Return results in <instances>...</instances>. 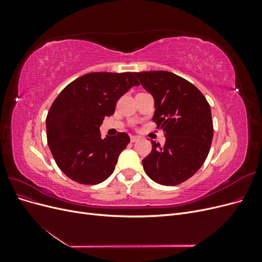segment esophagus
<instances>
[{"label": "esophagus", "mask_w": 262, "mask_h": 262, "mask_svg": "<svg viewBox=\"0 0 262 262\" xmlns=\"http://www.w3.org/2000/svg\"><path fill=\"white\" fill-rule=\"evenodd\" d=\"M130 140H131V142H133V143H134V142H137V141H139V140H140V138H139V137H132V136H131Z\"/></svg>", "instance_id": "34e87169"}]
</instances>
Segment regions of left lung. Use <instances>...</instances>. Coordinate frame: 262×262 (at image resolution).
<instances>
[{"label":"left lung","instance_id":"8db88e82","mask_svg":"<svg viewBox=\"0 0 262 262\" xmlns=\"http://www.w3.org/2000/svg\"><path fill=\"white\" fill-rule=\"evenodd\" d=\"M154 98L153 121L164 131L165 145L152 140L143 161L146 175L163 186H176L200 169L213 139L208 100L196 87L167 71L134 73Z\"/></svg>","mask_w":262,"mask_h":262}]
</instances>
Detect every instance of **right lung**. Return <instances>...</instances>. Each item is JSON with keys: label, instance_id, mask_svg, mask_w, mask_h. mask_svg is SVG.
Returning <instances> with one entry per match:
<instances>
[{"label": "right lung", "instance_id": "1", "mask_svg": "<svg viewBox=\"0 0 262 262\" xmlns=\"http://www.w3.org/2000/svg\"><path fill=\"white\" fill-rule=\"evenodd\" d=\"M140 83L133 73L94 72L70 83L46 119L47 140L58 167L78 184L97 185L115 170L130 143L124 132L101 139L99 126L114 115L118 99Z\"/></svg>", "mask_w": 262, "mask_h": 262}]
</instances>
